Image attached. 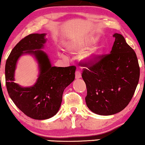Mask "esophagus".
Wrapping results in <instances>:
<instances>
[{"mask_svg":"<svg viewBox=\"0 0 145 145\" xmlns=\"http://www.w3.org/2000/svg\"><path fill=\"white\" fill-rule=\"evenodd\" d=\"M75 77L76 78H80L81 77V72L80 70H76V72H75Z\"/></svg>","mask_w":145,"mask_h":145,"instance_id":"obj_1","label":"esophagus"}]
</instances>
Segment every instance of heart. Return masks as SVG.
I'll list each match as a JSON object with an SVG mask.
<instances>
[{
  "label": "heart",
  "instance_id": "obj_1",
  "mask_svg": "<svg viewBox=\"0 0 145 145\" xmlns=\"http://www.w3.org/2000/svg\"><path fill=\"white\" fill-rule=\"evenodd\" d=\"M105 47H106V45H105L104 43H101V44L97 45L96 47L92 49V50L85 56V58H86V59H87L88 61H97L101 57V55H102V53L104 51ZM70 49L71 50L73 51L76 50V47L74 46H71L70 47Z\"/></svg>",
  "mask_w": 145,
  "mask_h": 145
}]
</instances>
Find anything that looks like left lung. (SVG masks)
Listing matches in <instances>:
<instances>
[{"label":"left lung","mask_w":145,"mask_h":145,"mask_svg":"<svg viewBox=\"0 0 145 145\" xmlns=\"http://www.w3.org/2000/svg\"><path fill=\"white\" fill-rule=\"evenodd\" d=\"M110 53L96 61L81 63L86 83L88 108L102 116L121 112L129 104L137 86L140 68L136 53L122 35L115 33Z\"/></svg>","instance_id":"left-lung-1"}]
</instances>
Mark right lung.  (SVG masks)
<instances>
[{
	"label": "right lung",
	"mask_w": 145,
	"mask_h": 145,
	"mask_svg": "<svg viewBox=\"0 0 145 145\" xmlns=\"http://www.w3.org/2000/svg\"><path fill=\"white\" fill-rule=\"evenodd\" d=\"M45 33H32L14 47L5 65L6 86L9 96L24 114L34 120H46L58 112L63 93L75 78L76 67H52L47 55L41 50ZM33 54L39 64V77L33 87H22L14 82L17 59L22 54Z\"/></svg>",
	"instance_id": "1"
}]
</instances>
